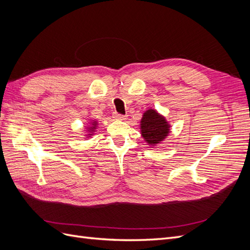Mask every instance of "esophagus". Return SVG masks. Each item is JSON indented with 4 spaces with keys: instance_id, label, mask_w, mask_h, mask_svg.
I'll use <instances>...</instances> for the list:
<instances>
[{
    "instance_id": "34e87169",
    "label": "esophagus",
    "mask_w": 250,
    "mask_h": 250,
    "mask_svg": "<svg viewBox=\"0 0 250 250\" xmlns=\"http://www.w3.org/2000/svg\"><path fill=\"white\" fill-rule=\"evenodd\" d=\"M115 119H117V120H126V116H123V115H120V113H116L115 115Z\"/></svg>"
}]
</instances>
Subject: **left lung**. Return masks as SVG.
Instances as JSON below:
<instances>
[{"label":"left lung","instance_id":"1","mask_svg":"<svg viewBox=\"0 0 250 250\" xmlns=\"http://www.w3.org/2000/svg\"><path fill=\"white\" fill-rule=\"evenodd\" d=\"M170 124L156 109L149 108L143 113L140 122L142 138L147 145L154 147L163 143L170 133Z\"/></svg>","mask_w":250,"mask_h":250}]
</instances>
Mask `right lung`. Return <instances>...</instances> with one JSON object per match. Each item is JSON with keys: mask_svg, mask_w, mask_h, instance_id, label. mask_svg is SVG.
I'll list each match as a JSON object with an SVG mask.
<instances>
[{"mask_svg": "<svg viewBox=\"0 0 250 250\" xmlns=\"http://www.w3.org/2000/svg\"><path fill=\"white\" fill-rule=\"evenodd\" d=\"M88 125L85 126V129H84V139H88V138H92L93 135L95 134L96 130H97V127H98V121L97 120H88Z\"/></svg>", "mask_w": 250, "mask_h": 250, "instance_id": "right-lung-1", "label": "right lung"}]
</instances>
